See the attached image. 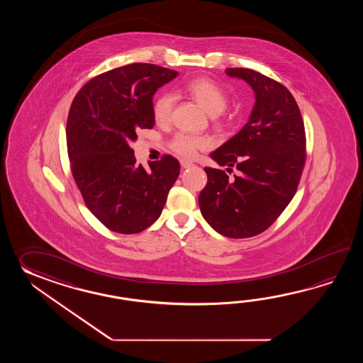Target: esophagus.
Instances as JSON below:
<instances>
[{
	"instance_id": "obj_1",
	"label": "esophagus",
	"mask_w": 363,
	"mask_h": 363,
	"mask_svg": "<svg viewBox=\"0 0 363 363\" xmlns=\"http://www.w3.org/2000/svg\"><path fill=\"white\" fill-rule=\"evenodd\" d=\"M180 164H182V167H183V169H189V167H192L193 166L192 162L185 161V160H182V161H180Z\"/></svg>"
}]
</instances>
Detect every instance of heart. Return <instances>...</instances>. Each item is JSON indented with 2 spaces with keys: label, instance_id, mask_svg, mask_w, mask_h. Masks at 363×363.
Returning a JSON list of instances; mask_svg holds the SVG:
<instances>
[{
  "label": "heart",
  "instance_id": "b5f03b06",
  "mask_svg": "<svg viewBox=\"0 0 363 363\" xmlns=\"http://www.w3.org/2000/svg\"><path fill=\"white\" fill-rule=\"evenodd\" d=\"M185 91L197 101L202 108L206 110V113L211 116H219L227 108L228 97L219 85L213 80L206 77H197L188 82L185 85ZM175 104V97L170 93H163L155 99L153 104V116L157 123L162 124L169 122L172 108ZM172 149L185 158H193L197 150L206 149L208 147V141L203 138H197L188 133H178L172 143Z\"/></svg>",
  "mask_w": 363,
  "mask_h": 363
}]
</instances>
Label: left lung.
I'll return each instance as SVG.
<instances>
[{"instance_id": "obj_1", "label": "left lung", "mask_w": 363, "mask_h": 363, "mask_svg": "<svg viewBox=\"0 0 363 363\" xmlns=\"http://www.w3.org/2000/svg\"><path fill=\"white\" fill-rule=\"evenodd\" d=\"M225 74L252 86L255 106L247 123L210 155L227 171L236 167L239 177L230 180L224 171L205 167L208 184L199 203L216 232L244 239L267 230L294 199L305 163V127L284 85L253 69Z\"/></svg>"}]
</instances>
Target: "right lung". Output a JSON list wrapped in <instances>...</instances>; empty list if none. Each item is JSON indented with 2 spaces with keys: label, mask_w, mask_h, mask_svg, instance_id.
Instances as JSON below:
<instances>
[{
  "label": "right lung",
  "mask_w": 363,
  "mask_h": 363,
  "mask_svg": "<svg viewBox=\"0 0 363 363\" xmlns=\"http://www.w3.org/2000/svg\"><path fill=\"white\" fill-rule=\"evenodd\" d=\"M174 69L132 63L89 80L69 108L66 133L72 177L86 208L118 233H139L162 213L180 164L164 155L145 170L131 143L155 127L153 96Z\"/></svg>",
  "instance_id": "obj_1"
}]
</instances>
